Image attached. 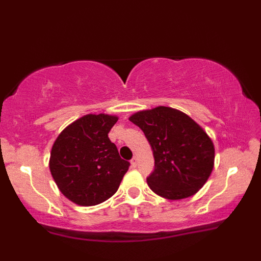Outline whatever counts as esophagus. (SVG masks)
Listing matches in <instances>:
<instances>
[{
	"label": "esophagus",
	"instance_id": "34e87169",
	"mask_svg": "<svg viewBox=\"0 0 261 261\" xmlns=\"http://www.w3.org/2000/svg\"><path fill=\"white\" fill-rule=\"evenodd\" d=\"M130 165L133 166V167H135V166L138 165V158H137V156H134V158L130 160Z\"/></svg>",
	"mask_w": 261,
	"mask_h": 261
}]
</instances>
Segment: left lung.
I'll list each match as a JSON object with an SVG mask.
<instances>
[{
    "mask_svg": "<svg viewBox=\"0 0 261 261\" xmlns=\"http://www.w3.org/2000/svg\"><path fill=\"white\" fill-rule=\"evenodd\" d=\"M144 132L154 156L147 177L153 192L167 199L195 195L212 174L215 148L209 135L180 110L159 106L129 117Z\"/></svg>",
    "mask_w": 261,
    "mask_h": 261,
    "instance_id": "1",
    "label": "left lung"
}]
</instances>
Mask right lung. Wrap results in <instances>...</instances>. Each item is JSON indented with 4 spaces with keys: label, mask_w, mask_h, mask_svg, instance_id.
<instances>
[{
    "label": "right lung",
    "mask_w": 261,
    "mask_h": 261,
    "mask_svg": "<svg viewBox=\"0 0 261 261\" xmlns=\"http://www.w3.org/2000/svg\"><path fill=\"white\" fill-rule=\"evenodd\" d=\"M119 117L88 114L69 124L56 139L49 171L60 192L71 202L91 206L117 191L129 167L108 133Z\"/></svg>",
    "instance_id": "1"
}]
</instances>
